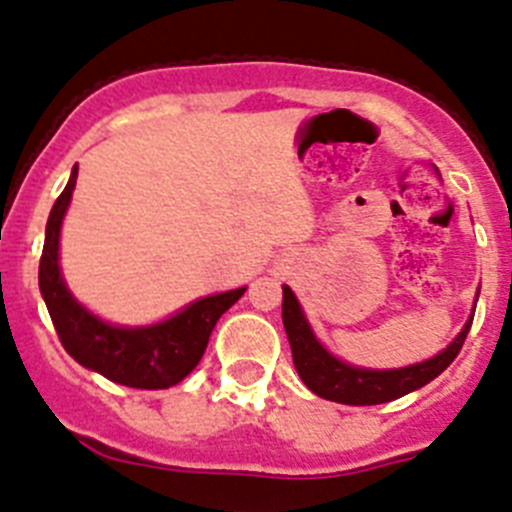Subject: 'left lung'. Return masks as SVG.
Wrapping results in <instances>:
<instances>
[{
	"label": "left lung",
	"instance_id": "left-lung-1",
	"mask_svg": "<svg viewBox=\"0 0 512 512\" xmlns=\"http://www.w3.org/2000/svg\"><path fill=\"white\" fill-rule=\"evenodd\" d=\"M477 296H480V290H477ZM474 306H477V298H474ZM472 319L474 311L462 331L454 336V342L431 359H423V362L408 367H395V370H370V367L349 365L344 359L334 357L313 334L296 293L283 285V326L298 375L311 393L344 405L390 403V400L403 398V395L428 385L454 362L467 339Z\"/></svg>",
	"mask_w": 512,
	"mask_h": 512
}]
</instances>
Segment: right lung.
<instances>
[{"mask_svg": "<svg viewBox=\"0 0 512 512\" xmlns=\"http://www.w3.org/2000/svg\"><path fill=\"white\" fill-rule=\"evenodd\" d=\"M76 178L78 165H73L66 188L50 209L38 273L40 293L55 331L61 336V344L78 365L119 385L140 390L173 388L199 365L216 321L245 296L247 288L199 298L165 321L150 326H119L99 319L84 303L73 298L58 265L63 216L71 204Z\"/></svg>", "mask_w": 512, "mask_h": 512, "instance_id": "right-lung-1", "label": "right lung"}]
</instances>
